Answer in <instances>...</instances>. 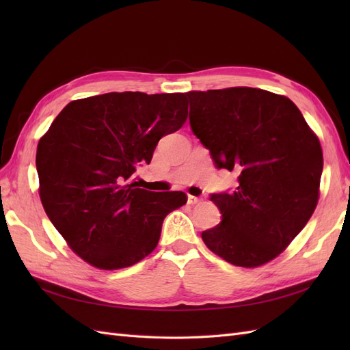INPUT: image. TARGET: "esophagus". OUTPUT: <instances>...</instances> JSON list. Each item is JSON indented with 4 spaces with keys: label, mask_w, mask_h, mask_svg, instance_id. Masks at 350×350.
Listing matches in <instances>:
<instances>
[{
    "label": "esophagus",
    "mask_w": 350,
    "mask_h": 350,
    "mask_svg": "<svg viewBox=\"0 0 350 350\" xmlns=\"http://www.w3.org/2000/svg\"><path fill=\"white\" fill-rule=\"evenodd\" d=\"M201 198L200 197H196V196H188V204H197L200 203Z\"/></svg>",
    "instance_id": "obj_1"
}]
</instances>
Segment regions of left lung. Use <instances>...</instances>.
I'll return each instance as SVG.
<instances>
[{
    "label": "left lung",
    "mask_w": 350,
    "mask_h": 350,
    "mask_svg": "<svg viewBox=\"0 0 350 350\" xmlns=\"http://www.w3.org/2000/svg\"><path fill=\"white\" fill-rule=\"evenodd\" d=\"M185 94L193 133L217 169L238 174L234 191L210 196L221 220L201 238L234 266L258 267L278 257L314 213L320 142L280 94L252 88Z\"/></svg>",
    "instance_id": "left-lung-1"
}]
</instances>
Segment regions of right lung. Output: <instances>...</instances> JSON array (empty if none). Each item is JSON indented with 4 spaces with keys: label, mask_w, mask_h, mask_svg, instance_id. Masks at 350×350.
<instances>
[{
    "label": "right lung",
    "mask_w": 350,
    "mask_h": 350,
    "mask_svg": "<svg viewBox=\"0 0 350 350\" xmlns=\"http://www.w3.org/2000/svg\"><path fill=\"white\" fill-rule=\"evenodd\" d=\"M188 115L185 93H105L70 102L36 152L40 201L70 248L102 270L130 267L156 248L181 191L139 188L137 166Z\"/></svg>",
    "instance_id": "obj_1"
}]
</instances>
